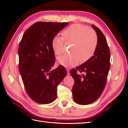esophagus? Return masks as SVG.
<instances>
[{
    "instance_id": "34e87169",
    "label": "esophagus",
    "mask_w": 128,
    "mask_h": 128,
    "mask_svg": "<svg viewBox=\"0 0 128 128\" xmlns=\"http://www.w3.org/2000/svg\"><path fill=\"white\" fill-rule=\"evenodd\" d=\"M66 70H67V74L69 75V69L68 68H67Z\"/></svg>"
}]
</instances>
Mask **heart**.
I'll return each instance as SVG.
<instances>
[{"label":"heart","mask_w":128,"mask_h":128,"mask_svg":"<svg viewBox=\"0 0 128 128\" xmlns=\"http://www.w3.org/2000/svg\"><path fill=\"white\" fill-rule=\"evenodd\" d=\"M64 42L71 44L70 53L58 58L59 63L66 67H73L80 61L84 63L94 53L98 45V36L94 30L80 24H74L64 29L61 37L56 36L52 42V47L56 56L63 53Z\"/></svg>","instance_id":"heart-1"}]
</instances>
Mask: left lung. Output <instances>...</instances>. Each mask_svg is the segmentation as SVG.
Returning <instances> with one entry per match:
<instances>
[{
    "label": "left lung",
    "instance_id": "1",
    "mask_svg": "<svg viewBox=\"0 0 128 128\" xmlns=\"http://www.w3.org/2000/svg\"><path fill=\"white\" fill-rule=\"evenodd\" d=\"M92 26L98 36L94 54L70 72L75 82L72 90L73 99L80 104H90L99 98L105 87L110 68V54L106 38L98 27ZM78 71L84 74H78Z\"/></svg>",
    "mask_w": 128,
    "mask_h": 128
}]
</instances>
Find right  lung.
Instances as JSON below:
<instances>
[{
	"label": "right lung",
	"mask_w": 128,
	"mask_h": 128,
	"mask_svg": "<svg viewBox=\"0 0 128 128\" xmlns=\"http://www.w3.org/2000/svg\"><path fill=\"white\" fill-rule=\"evenodd\" d=\"M68 22H37L26 30L18 46V68L27 94L40 104L56 98L57 86L67 75L59 65L52 70L56 56L52 42Z\"/></svg>",
	"instance_id": "1"
}]
</instances>
